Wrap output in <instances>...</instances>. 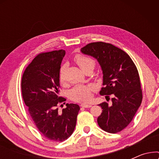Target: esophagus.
<instances>
[{
  "mask_svg": "<svg viewBox=\"0 0 159 159\" xmlns=\"http://www.w3.org/2000/svg\"><path fill=\"white\" fill-rule=\"evenodd\" d=\"M92 105H90V104H81V107L82 108H90Z\"/></svg>",
  "mask_w": 159,
  "mask_h": 159,
  "instance_id": "1",
  "label": "esophagus"
}]
</instances>
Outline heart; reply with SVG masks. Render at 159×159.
I'll list each match as a JSON object with an SVG mask.
<instances>
[{
	"label": "heart",
	"mask_w": 159,
	"mask_h": 159,
	"mask_svg": "<svg viewBox=\"0 0 159 159\" xmlns=\"http://www.w3.org/2000/svg\"><path fill=\"white\" fill-rule=\"evenodd\" d=\"M74 59L84 72L88 70L93 71L95 66V61L92 58L83 54H78ZM65 71L66 66H63L59 71V80L62 83L65 81ZM93 90V87L90 84H78L69 91V98L75 101L88 102L90 99Z\"/></svg>",
	"instance_id": "1"
}]
</instances>
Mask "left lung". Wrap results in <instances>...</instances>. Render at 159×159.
Listing matches in <instances>:
<instances>
[{"instance_id":"1","label":"left lung","mask_w":159,"mask_h":159,"mask_svg":"<svg viewBox=\"0 0 159 159\" xmlns=\"http://www.w3.org/2000/svg\"><path fill=\"white\" fill-rule=\"evenodd\" d=\"M82 53L96 58L103 74V88L100 95H113L111 106L100 103L102 113L98 124L104 131L117 133L127 127L135 115L143 100L138 69L122 50L111 43H90L81 48Z\"/></svg>"}]
</instances>
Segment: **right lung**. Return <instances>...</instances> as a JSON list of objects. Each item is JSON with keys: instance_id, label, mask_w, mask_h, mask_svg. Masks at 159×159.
<instances>
[{"instance_id": "1", "label": "right lung", "mask_w": 159, "mask_h": 159, "mask_svg": "<svg viewBox=\"0 0 159 159\" xmlns=\"http://www.w3.org/2000/svg\"><path fill=\"white\" fill-rule=\"evenodd\" d=\"M64 56V50L40 53L27 66L21 78V94L32 121L45 138L56 142L71 135L80 109L77 104L66 103L62 112H58V106L66 101L58 95Z\"/></svg>"}]
</instances>
